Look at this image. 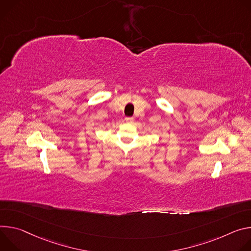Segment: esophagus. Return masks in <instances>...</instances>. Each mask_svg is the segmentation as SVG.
<instances>
[{"mask_svg":"<svg viewBox=\"0 0 251 251\" xmlns=\"http://www.w3.org/2000/svg\"><path fill=\"white\" fill-rule=\"evenodd\" d=\"M133 121H134V119H133V118H131V117H127V118H126V122L127 124H132V123H133Z\"/></svg>","mask_w":251,"mask_h":251,"instance_id":"obj_1","label":"esophagus"}]
</instances>
